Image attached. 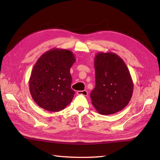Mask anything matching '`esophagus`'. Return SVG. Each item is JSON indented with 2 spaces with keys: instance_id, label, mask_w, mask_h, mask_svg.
<instances>
[{
  "instance_id": "34e87169",
  "label": "esophagus",
  "mask_w": 160,
  "mask_h": 160,
  "mask_svg": "<svg viewBox=\"0 0 160 160\" xmlns=\"http://www.w3.org/2000/svg\"><path fill=\"white\" fill-rule=\"evenodd\" d=\"M77 93L79 95H83L85 96H86L88 94V92L87 90H81V91H77Z\"/></svg>"
}]
</instances>
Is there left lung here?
I'll use <instances>...</instances> for the list:
<instances>
[{
	"mask_svg": "<svg viewBox=\"0 0 160 160\" xmlns=\"http://www.w3.org/2000/svg\"><path fill=\"white\" fill-rule=\"evenodd\" d=\"M96 85L92 103L101 115H112L129 103L134 84L123 60L111 52L98 53L94 60Z\"/></svg>",
	"mask_w": 160,
	"mask_h": 160,
	"instance_id": "8db88e82",
	"label": "left lung"
}]
</instances>
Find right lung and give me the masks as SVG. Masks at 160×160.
<instances>
[{
	"label": "right lung",
	"instance_id": "obj_1",
	"mask_svg": "<svg viewBox=\"0 0 160 160\" xmlns=\"http://www.w3.org/2000/svg\"><path fill=\"white\" fill-rule=\"evenodd\" d=\"M75 60L72 52L62 49H51L38 58L31 72L29 89L40 107L57 112L71 103L75 92L70 68Z\"/></svg>",
	"mask_w": 160,
	"mask_h": 160
}]
</instances>
